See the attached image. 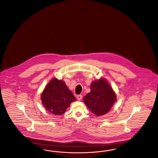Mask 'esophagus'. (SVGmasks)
Returning <instances> with one entry per match:
<instances>
[{
  "instance_id": "1",
  "label": "esophagus",
  "mask_w": 158,
  "mask_h": 158,
  "mask_svg": "<svg viewBox=\"0 0 158 158\" xmlns=\"http://www.w3.org/2000/svg\"><path fill=\"white\" fill-rule=\"evenodd\" d=\"M76 98H77V99L78 100H81L82 98V94H79V95H77V96H76Z\"/></svg>"
}]
</instances>
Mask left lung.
Instances as JSON below:
<instances>
[{
  "instance_id": "left-lung-1",
  "label": "left lung",
  "mask_w": 158,
  "mask_h": 158,
  "mask_svg": "<svg viewBox=\"0 0 158 158\" xmlns=\"http://www.w3.org/2000/svg\"><path fill=\"white\" fill-rule=\"evenodd\" d=\"M91 92L83 98L84 103L96 116L106 114L116 101V96L109 83L103 79L93 82Z\"/></svg>"
}]
</instances>
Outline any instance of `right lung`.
Returning <instances> with one entry per match:
<instances>
[{"mask_svg":"<svg viewBox=\"0 0 158 158\" xmlns=\"http://www.w3.org/2000/svg\"><path fill=\"white\" fill-rule=\"evenodd\" d=\"M76 100L63 81L52 79L45 88L41 101L45 108L54 114L60 115L65 112L70 104Z\"/></svg>","mask_w":158,"mask_h":158,"instance_id":"obj_1","label":"right lung"}]
</instances>
